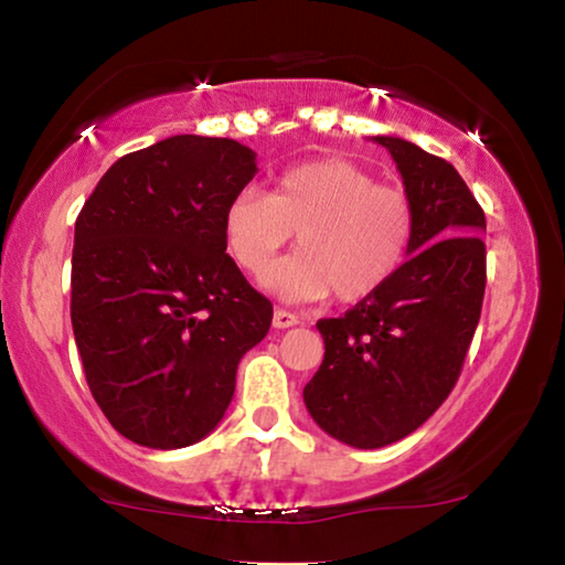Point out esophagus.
Here are the masks:
<instances>
[{"label":"esophagus","mask_w":565,"mask_h":565,"mask_svg":"<svg viewBox=\"0 0 565 565\" xmlns=\"http://www.w3.org/2000/svg\"><path fill=\"white\" fill-rule=\"evenodd\" d=\"M297 326V315H291L289 310H281V307H276L274 310V328H291Z\"/></svg>","instance_id":"34e87169"}]
</instances>
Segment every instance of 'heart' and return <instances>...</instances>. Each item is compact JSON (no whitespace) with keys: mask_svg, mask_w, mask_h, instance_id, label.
Masks as SVG:
<instances>
[{"mask_svg":"<svg viewBox=\"0 0 565 565\" xmlns=\"http://www.w3.org/2000/svg\"><path fill=\"white\" fill-rule=\"evenodd\" d=\"M224 245L247 274L260 276L295 232L297 255L268 270L266 284L291 299L343 305L385 287L416 232L413 201L401 188L343 157L302 162L276 178L268 195L243 191L222 220Z\"/></svg>","mask_w":565,"mask_h":565,"instance_id":"1","label":"heart"}]
</instances>
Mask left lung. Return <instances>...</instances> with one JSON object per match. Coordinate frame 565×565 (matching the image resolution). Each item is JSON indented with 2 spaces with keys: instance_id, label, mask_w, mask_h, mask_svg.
Masks as SVG:
<instances>
[{
  "instance_id": "left-lung-1",
  "label": "left lung",
  "mask_w": 565,
  "mask_h": 565,
  "mask_svg": "<svg viewBox=\"0 0 565 565\" xmlns=\"http://www.w3.org/2000/svg\"><path fill=\"white\" fill-rule=\"evenodd\" d=\"M372 139L413 201L408 260L377 295L318 320L326 356L305 387L315 424L359 449L393 445L447 401L486 295V214L460 172L401 137Z\"/></svg>"
}]
</instances>
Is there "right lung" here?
<instances>
[{
  "label": "right lung",
  "instance_id": "obj_1",
  "mask_svg": "<svg viewBox=\"0 0 565 565\" xmlns=\"http://www.w3.org/2000/svg\"><path fill=\"white\" fill-rule=\"evenodd\" d=\"M255 172L235 139L180 134L124 154L74 224L72 328L105 418L152 449L201 441L274 307L227 255L224 209Z\"/></svg>",
  "mask_w": 565,
  "mask_h": 565
}]
</instances>
